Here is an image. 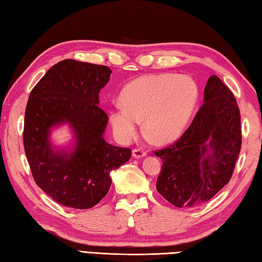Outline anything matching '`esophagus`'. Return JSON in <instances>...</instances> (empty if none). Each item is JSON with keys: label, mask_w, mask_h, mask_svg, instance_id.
Listing matches in <instances>:
<instances>
[{"label": "esophagus", "mask_w": 262, "mask_h": 262, "mask_svg": "<svg viewBox=\"0 0 262 262\" xmlns=\"http://www.w3.org/2000/svg\"><path fill=\"white\" fill-rule=\"evenodd\" d=\"M145 155H146V152L144 151L143 148L133 149V157H134L135 159H141L143 157H145Z\"/></svg>", "instance_id": "34e87169"}]
</instances>
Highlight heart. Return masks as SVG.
I'll list each match as a JSON object with an SVG mask.
<instances>
[{"instance_id":"1","label":"heart","mask_w":262,"mask_h":262,"mask_svg":"<svg viewBox=\"0 0 262 262\" xmlns=\"http://www.w3.org/2000/svg\"><path fill=\"white\" fill-rule=\"evenodd\" d=\"M197 99V85L189 76L162 73L137 77L121 91V107L110 110V124L121 142H129L144 119L149 140L171 143L185 130Z\"/></svg>"}]
</instances>
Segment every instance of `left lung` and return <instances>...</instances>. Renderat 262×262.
Instances as JSON below:
<instances>
[{
	"label": "left lung",
	"mask_w": 262,
	"mask_h": 262,
	"mask_svg": "<svg viewBox=\"0 0 262 262\" xmlns=\"http://www.w3.org/2000/svg\"><path fill=\"white\" fill-rule=\"evenodd\" d=\"M241 144L236 99L219 76L211 75L204 103L188 129L172 145L154 152L163 163L157 190L179 208L205 204L230 181Z\"/></svg>",
	"instance_id": "left-lung-1"
}]
</instances>
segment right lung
Returning <instances> with one entry per match:
<instances>
[{
    "label": "right lung",
    "mask_w": 262,
    "mask_h": 262,
    "mask_svg": "<svg viewBox=\"0 0 262 262\" xmlns=\"http://www.w3.org/2000/svg\"><path fill=\"white\" fill-rule=\"evenodd\" d=\"M108 66L64 59L47 71L28 99L24 146L33 180L65 207L96 206L111 186L110 172L129 161L128 147L103 138L108 116L99 107L100 90L107 84ZM68 122L76 135L73 151H55L50 128Z\"/></svg>",
    "instance_id": "add662e5"
}]
</instances>
